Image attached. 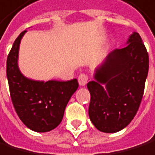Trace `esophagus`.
Returning <instances> with one entry per match:
<instances>
[{
	"instance_id": "esophagus-1",
	"label": "esophagus",
	"mask_w": 155,
	"mask_h": 155,
	"mask_svg": "<svg viewBox=\"0 0 155 155\" xmlns=\"http://www.w3.org/2000/svg\"><path fill=\"white\" fill-rule=\"evenodd\" d=\"M88 79H89V77H88L86 74H80L78 80V83L80 86H84L86 85L87 81H88Z\"/></svg>"
}]
</instances>
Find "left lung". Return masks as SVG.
I'll list each match as a JSON object with an SVG mask.
<instances>
[{"mask_svg": "<svg viewBox=\"0 0 155 155\" xmlns=\"http://www.w3.org/2000/svg\"><path fill=\"white\" fill-rule=\"evenodd\" d=\"M128 45L115 49L96 69L88 82L89 117L98 131L117 133L127 127L138 111L149 71V55L138 33Z\"/></svg>", "mask_w": 155, "mask_h": 155, "instance_id": "1", "label": "left lung"}]
</instances>
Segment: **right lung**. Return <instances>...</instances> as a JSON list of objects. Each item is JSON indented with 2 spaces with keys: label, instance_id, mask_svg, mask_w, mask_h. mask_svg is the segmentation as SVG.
Masks as SVG:
<instances>
[{
  "label": "right lung",
  "instance_id": "right-lung-1",
  "mask_svg": "<svg viewBox=\"0 0 155 155\" xmlns=\"http://www.w3.org/2000/svg\"><path fill=\"white\" fill-rule=\"evenodd\" d=\"M26 30L16 38L6 61L10 97L17 114L27 128L38 133L54 130L61 122L66 105L78 87V79L38 81L24 77L18 66L20 43Z\"/></svg>",
  "mask_w": 155,
  "mask_h": 155
}]
</instances>
